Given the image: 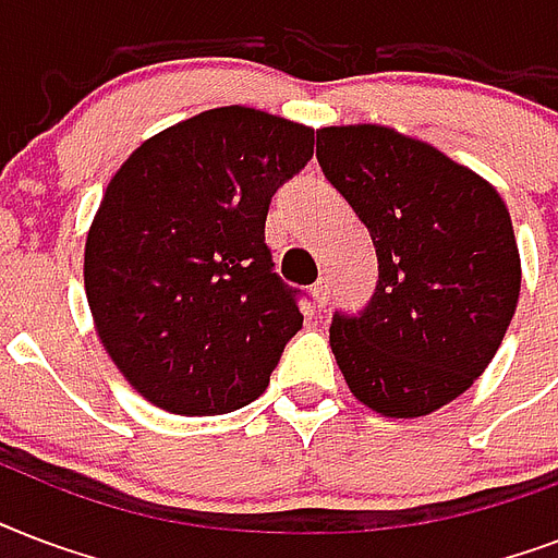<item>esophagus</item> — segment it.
Here are the masks:
<instances>
[{
	"mask_svg": "<svg viewBox=\"0 0 558 558\" xmlns=\"http://www.w3.org/2000/svg\"><path fill=\"white\" fill-rule=\"evenodd\" d=\"M311 296H314V305H317V308H326L328 305V279H319V282L311 284Z\"/></svg>",
	"mask_w": 558,
	"mask_h": 558,
	"instance_id": "obj_1",
	"label": "esophagus"
}]
</instances>
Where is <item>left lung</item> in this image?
Segmentation results:
<instances>
[{
  "label": "left lung",
  "instance_id": "1",
  "mask_svg": "<svg viewBox=\"0 0 558 558\" xmlns=\"http://www.w3.org/2000/svg\"><path fill=\"white\" fill-rule=\"evenodd\" d=\"M317 159L378 256L369 305L328 328L340 373L375 413L427 416L481 378L515 314L507 203L472 168L381 124L323 128Z\"/></svg>",
  "mask_w": 558,
  "mask_h": 558
}]
</instances>
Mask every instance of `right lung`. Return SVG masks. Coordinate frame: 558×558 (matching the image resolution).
<instances>
[{
  "label": "right lung",
  "instance_id": "add662e5",
  "mask_svg": "<svg viewBox=\"0 0 558 558\" xmlns=\"http://www.w3.org/2000/svg\"><path fill=\"white\" fill-rule=\"evenodd\" d=\"M311 154V128L232 104L150 136L116 171L86 232L84 288L142 399L218 416L267 390L302 314L265 220Z\"/></svg>",
  "mask_w": 558,
  "mask_h": 558
}]
</instances>
